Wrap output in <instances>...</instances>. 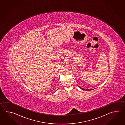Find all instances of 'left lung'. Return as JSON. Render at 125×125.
<instances>
[{"label":"left lung","instance_id":"1","mask_svg":"<svg viewBox=\"0 0 125 125\" xmlns=\"http://www.w3.org/2000/svg\"><path fill=\"white\" fill-rule=\"evenodd\" d=\"M79 88H81V89L83 90H91V89H90V90H89V89H84V88H81V87H80V86H79ZM92 90H93V89H92Z\"/></svg>","mask_w":125,"mask_h":125}]
</instances>
